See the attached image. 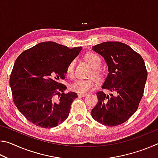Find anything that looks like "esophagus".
<instances>
[{
    "label": "esophagus",
    "mask_w": 158,
    "mask_h": 158,
    "mask_svg": "<svg viewBox=\"0 0 158 158\" xmlns=\"http://www.w3.org/2000/svg\"><path fill=\"white\" fill-rule=\"evenodd\" d=\"M87 94H80V93H79L78 94V96L79 97H85V96H86Z\"/></svg>",
    "instance_id": "obj_1"
}]
</instances>
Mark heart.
<instances>
[{
    "label": "heart",
    "mask_w": 158,
    "mask_h": 158,
    "mask_svg": "<svg viewBox=\"0 0 158 158\" xmlns=\"http://www.w3.org/2000/svg\"><path fill=\"white\" fill-rule=\"evenodd\" d=\"M85 59L89 62L94 69H93V75L98 80H100L102 78V73L100 69L98 68H100L102 64V60L100 57L95 53H88L85 55ZM74 61L69 64L68 68H67L66 73L67 75L69 77L73 76L74 73ZM94 85V81L92 79H79L74 81L73 84L70 85V89L74 92H76L80 94H84V93L89 92Z\"/></svg>",
    "instance_id": "1"
}]
</instances>
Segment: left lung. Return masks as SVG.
I'll use <instances>...</instances> for the list:
<instances>
[{
    "instance_id": "1",
    "label": "left lung",
    "mask_w": 158,
    "mask_h": 158,
    "mask_svg": "<svg viewBox=\"0 0 158 158\" xmlns=\"http://www.w3.org/2000/svg\"><path fill=\"white\" fill-rule=\"evenodd\" d=\"M92 49L105 58L108 66L109 73L102 87L114 95L96 93L98 102L91 116L106 126H116L137 110L148 75L145 63L138 53L122 42H102Z\"/></svg>"
}]
</instances>
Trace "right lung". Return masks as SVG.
<instances>
[{"mask_svg":"<svg viewBox=\"0 0 158 158\" xmlns=\"http://www.w3.org/2000/svg\"><path fill=\"white\" fill-rule=\"evenodd\" d=\"M82 47L44 42L19 56L10 78L13 101L26 119L37 126L52 128L67 119L77 94L64 93L67 68ZM56 95L60 98L56 99Z\"/></svg>","mask_w":158,"mask_h":158,"instance_id":"obj_1","label":"right lung"}]
</instances>
